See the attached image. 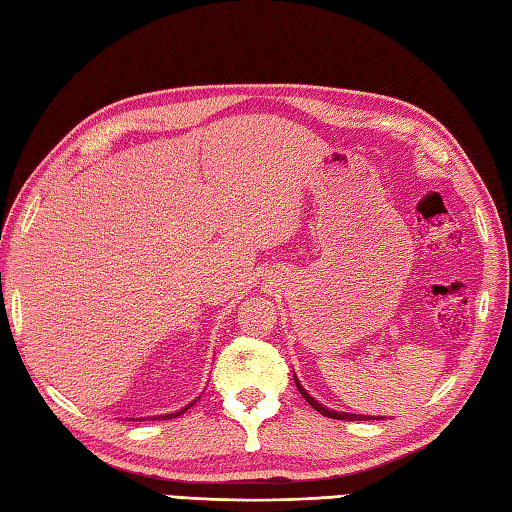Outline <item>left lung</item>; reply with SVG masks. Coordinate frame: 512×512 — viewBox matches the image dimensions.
<instances>
[{
    "instance_id": "obj_1",
    "label": "left lung",
    "mask_w": 512,
    "mask_h": 512,
    "mask_svg": "<svg viewBox=\"0 0 512 512\" xmlns=\"http://www.w3.org/2000/svg\"><path fill=\"white\" fill-rule=\"evenodd\" d=\"M293 381H295V385H298V390H300V394L304 396L306 399V403H309L313 410H317L320 414H324V416H328V418H337V420H383L385 416H366V414H350V412H335V410H331V407H326V405H322L320 401H315L313 396L306 392L304 388H302V383L298 381V377H295V372H293Z\"/></svg>"
}]
</instances>
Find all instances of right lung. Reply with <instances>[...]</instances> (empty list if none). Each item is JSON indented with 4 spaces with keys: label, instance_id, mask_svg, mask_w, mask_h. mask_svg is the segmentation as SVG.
Wrapping results in <instances>:
<instances>
[{
    "label": "right lung",
    "instance_id": "obj_1",
    "mask_svg": "<svg viewBox=\"0 0 512 512\" xmlns=\"http://www.w3.org/2000/svg\"><path fill=\"white\" fill-rule=\"evenodd\" d=\"M197 401H192V403H188V405H184V407H181V410H177V412H173V414H160V416H149V420H155V418H164V420H168V418H177V416H181V414H184L186 410H190V405H195ZM133 420V418H131ZM135 420H138V418H135ZM140 420H144V418H140Z\"/></svg>",
    "mask_w": 512,
    "mask_h": 512
}]
</instances>
